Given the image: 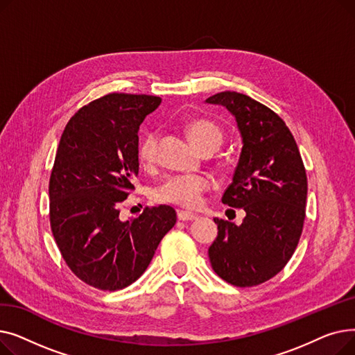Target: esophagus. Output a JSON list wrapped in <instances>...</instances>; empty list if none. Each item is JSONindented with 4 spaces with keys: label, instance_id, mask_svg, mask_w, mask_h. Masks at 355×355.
Segmentation results:
<instances>
[{
    "label": "esophagus",
    "instance_id": "obj_1",
    "mask_svg": "<svg viewBox=\"0 0 355 355\" xmlns=\"http://www.w3.org/2000/svg\"><path fill=\"white\" fill-rule=\"evenodd\" d=\"M177 216H178V220H181V221H193V220L197 218L196 214L189 213V211H182V210H180V211L177 213Z\"/></svg>",
    "mask_w": 355,
    "mask_h": 355
}]
</instances>
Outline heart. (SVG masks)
<instances>
[{"instance_id": "heart-1", "label": "heart", "mask_w": 355, "mask_h": 355, "mask_svg": "<svg viewBox=\"0 0 355 355\" xmlns=\"http://www.w3.org/2000/svg\"><path fill=\"white\" fill-rule=\"evenodd\" d=\"M187 132L191 142L201 153L217 151L225 134L223 129L209 119H196L189 123ZM159 135L157 130H148L138 146V158L144 166L155 164L158 157ZM213 180L207 174H177L166 177L154 190L158 202L175 204V206L194 210L201 206L204 194L209 193Z\"/></svg>"}]
</instances>
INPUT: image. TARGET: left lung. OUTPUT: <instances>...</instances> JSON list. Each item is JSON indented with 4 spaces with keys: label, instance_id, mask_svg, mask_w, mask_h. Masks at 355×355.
<instances>
[{
    "label": "left lung",
    "instance_id": "8db88e82",
    "mask_svg": "<svg viewBox=\"0 0 355 355\" xmlns=\"http://www.w3.org/2000/svg\"><path fill=\"white\" fill-rule=\"evenodd\" d=\"M207 103L226 106L237 121L243 148L223 204L243 209L240 226L214 218L218 236L209 249L213 270L227 284L250 288L281 272L302 234L308 181L295 138L268 106L237 92Z\"/></svg>",
    "mask_w": 355,
    "mask_h": 355
}]
</instances>
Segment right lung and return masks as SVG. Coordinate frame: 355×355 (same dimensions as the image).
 I'll return each instance as SVG.
<instances>
[{"mask_svg": "<svg viewBox=\"0 0 355 355\" xmlns=\"http://www.w3.org/2000/svg\"><path fill=\"white\" fill-rule=\"evenodd\" d=\"M159 103L158 96L107 93L70 118L55 153L49 182L51 232L70 270L101 291L134 284L177 221L170 206L119 218L139 174V125Z\"/></svg>", "mask_w": 355, "mask_h": 355, "instance_id": "right-lung-1", "label": "right lung"}]
</instances>
